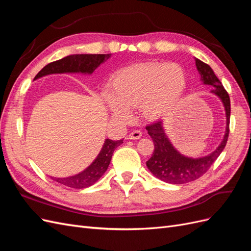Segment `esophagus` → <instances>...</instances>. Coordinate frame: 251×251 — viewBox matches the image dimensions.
Wrapping results in <instances>:
<instances>
[{"label":"esophagus","instance_id":"esophagus-1","mask_svg":"<svg viewBox=\"0 0 251 251\" xmlns=\"http://www.w3.org/2000/svg\"><path fill=\"white\" fill-rule=\"evenodd\" d=\"M142 136V132L139 131V130H135V131H132L130 133V135H128V139L131 140H135V139H139Z\"/></svg>","mask_w":251,"mask_h":251}]
</instances>
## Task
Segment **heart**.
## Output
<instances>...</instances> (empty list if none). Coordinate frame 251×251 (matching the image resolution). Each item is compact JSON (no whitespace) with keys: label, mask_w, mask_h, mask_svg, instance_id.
<instances>
[{"label":"heart","mask_w":251,"mask_h":251,"mask_svg":"<svg viewBox=\"0 0 251 251\" xmlns=\"http://www.w3.org/2000/svg\"><path fill=\"white\" fill-rule=\"evenodd\" d=\"M186 73L180 65L144 63L123 68L111 82V107L119 118L138 108L147 119H157L172 111L184 95Z\"/></svg>","instance_id":"1"}]
</instances>
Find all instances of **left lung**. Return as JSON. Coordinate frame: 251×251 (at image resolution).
Returning <instances> with one entry per match:
<instances>
[{
	"instance_id": "1",
	"label": "left lung",
	"mask_w": 251,
	"mask_h": 251,
	"mask_svg": "<svg viewBox=\"0 0 251 251\" xmlns=\"http://www.w3.org/2000/svg\"><path fill=\"white\" fill-rule=\"evenodd\" d=\"M196 66L199 73L201 74V79L205 85L214 87L211 92L221 98L227 117V126L224 139L218 149L208 156L199 159L187 158L179 154L174 149L170 140L164 134L162 123L160 120L155 124L149 125L147 130L151 138L155 144V150L153 155L147 161V166L151 174L164 182L172 184H183L197 180L206 173L212 165L217 158L224 150L227 139L229 135V118H230V98L227 91L224 89L221 81L216 76L211 68L203 63L202 60L196 58Z\"/></svg>"
}]
</instances>
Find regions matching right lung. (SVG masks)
Returning a JSON list of instances; mask_svg holds the SVG:
<instances>
[{
    "instance_id": "add662e5",
    "label": "right lung",
    "mask_w": 251,
    "mask_h": 251,
    "mask_svg": "<svg viewBox=\"0 0 251 251\" xmlns=\"http://www.w3.org/2000/svg\"><path fill=\"white\" fill-rule=\"evenodd\" d=\"M110 54H75L55 60L45 66L43 69L36 74L34 79L45 76V75L53 73H65V72H81L92 73L96 68L105 62ZM123 139L114 141L107 139L103 147L98 154L95 161L83 172L68 178H53V180L60 184L73 188H86L93 185L100 179L104 172L107 171L110 164L114 150L123 143Z\"/></svg>"
}]
</instances>
